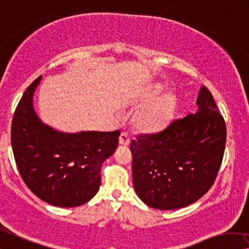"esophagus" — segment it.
Segmentation results:
<instances>
[{
	"instance_id": "esophagus-1",
	"label": "esophagus",
	"mask_w": 249,
	"mask_h": 249,
	"mask_svg": "<svg viewBox=\"0 0 249 249\" xmlns=\"http://www.w3.org/2000/svg\"><path fill=\"white\" fill-rule=\"evenodd\" d=\"M118 142H120L121 145H128L129 142H131V139H129L128 133L122 132L120 137H118Z\"/></svg>"
}]
</instances>
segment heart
<instances>
[{"mask_svg": "<svg viewBox=\"0 0 249 249\" xmlns=\"http://www.w3.org/2000/svg\"><path fill=\"white\" fill-rule=\"evenodd\" d=\"M163 86L156 85L145 97L146 104L134 116V124L142 132H156L166 125L175 112V97L164 94Z\"/></svg>", "mask_w": 249, "mask_h": 249, "instance_id": "heart-1", "label": "heart"}]
</instances>
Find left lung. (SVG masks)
<instances>
[{
	"mask_svg": "<svg viewBox=\"0 0 249 249\" xmlns=\"http://www.w3.org/2000/svg\"><path fill=\"white\" fill-rule=\"evenodd\" d=\"M196 104L195 114L131 142L134 188L149 207L169 211L188 206L214 184L224 156L226 125L205 86Z\"/></svg>",
	"mask_w": 249,
	"mask_h": 249,
	"instance_id": "obj_1",
	"label": "left lung"
}]
</instances>
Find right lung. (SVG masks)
Segmentation results:
<instances>
[{
	"instance_id": "right-lung-1",
	"label": "right lung",
	"mask_w": 249,
	"mask_h": 249,
	"mask_svg": "<svg viewBox=\"0 0 249 249\" xmlns=\"http://www.w3.org/2000/svg\"><path fill=\"white\" fill-rule=\"evenodd\" d=\"M42 76L23 94L12 121L15 163L26 186L57 207L88 203L100 189L101 168L113 155L120 131L62 133L45 125L33 107Z\"/></svg>"
}]
</instances>
